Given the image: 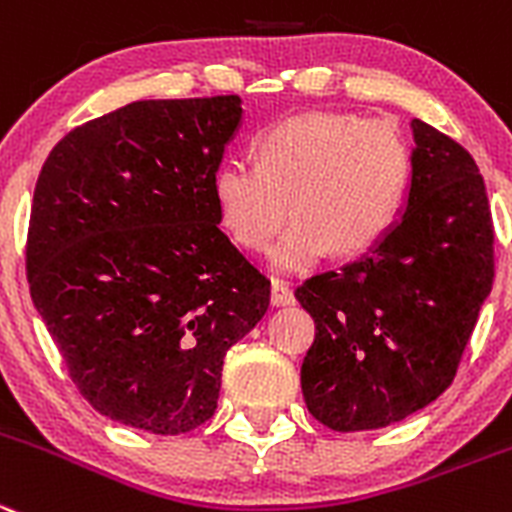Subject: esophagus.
Instances as JSON below:
<instances>
[{
    "label": "esophagus",
    "mask_w": 512,
    "mask_h": 512,
    "mask_svg": "<svg viewBox=\"0 0 512 512\" xmlns=\"http://www.w3.org/2000/svg\"><path fill=\"white\" fill-rule=\"evenodd\" d=\"M270 300L272 305H293L295 303V295L293 290H290L288 283H283V280H272V293H270Z\"/></svg>",
    "instance_id": "obj_1"
}]
</instances>
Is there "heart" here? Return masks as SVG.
Masks as SVG:
<instances>
[{"label":"heart","instance_id":"1","mask_svg":"<svg viewBox=\"0 0 512 512\" xmlns=\"http://www.w3.org/2000/svg\"><path fill=\"white\" fill-rule=\"evenodd\" d=\"M257 164L214 171L219 217L245 250L270 252L272 267L300 272L328 252L371 250L399 217L412 181V151L399 128L338 111L285 118L255 141Z\"/></svg>","mask_w":512,"mask_h":512}]
</instances>
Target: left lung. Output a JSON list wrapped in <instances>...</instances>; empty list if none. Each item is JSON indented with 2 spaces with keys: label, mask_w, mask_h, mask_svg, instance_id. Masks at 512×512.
<instances>
[{
  "label": "left lung",
  "mask_w": 512,
  "mask_h": 512,
  "mask_svg": "<svg viewBox=\"0 0 512 512\" xmlns=\"http://www.w3.org/2000/svg\"><path fill=\"white\" fill-rule=\"evenodd\" d=\"M407 209L374 250L305 280L315 321L305 404L333 432L407 419L452 384L495 278V229L475 159L414 118Z\"/></svg>",
  "instance_id": "1"
}]
</instances>
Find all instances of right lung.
I'll use <instances>...</instances> for the list:
<instances>
[{
	"instance_id": "obj_1",
	"label": "right lung",
	"mask_w": 512,
	"mask_h": 512,
	"mask_svg": "<svg viewBox=\"0 0 512 512\" xmlns=\"http://www.w3.org/2000/svg\"><path fill=\"white\" fill-rule=\"evenodd\" d=\"M240 121L237 95L138 100L73 128L37 179L32 303L80 394L126 427L207 422L224 356L270 305L212 189Z\"/></svg>"
}]
</instances>
